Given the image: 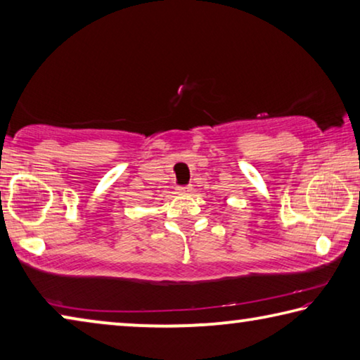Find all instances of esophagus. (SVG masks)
Returning a JSON list of instances; mask_svg holds the SVG:
<instances>
[{
  "mask_svg": "<svg viewBox=\"0 0 360 360\" xmlns=\"http://www.w3.org/2000/svg\"><path fill=\"white\" fill-rule=\"evenodd\" d=\"M176 191H179L180 194H190L193 191V188L190 185H185V186H179L176 188Z\"/></svg>",
  "mask_w": 360,
  "mask_h": 360,
  "instance_id": "esophagus-1",
  "label": "esophagus"
}]
</instances>
